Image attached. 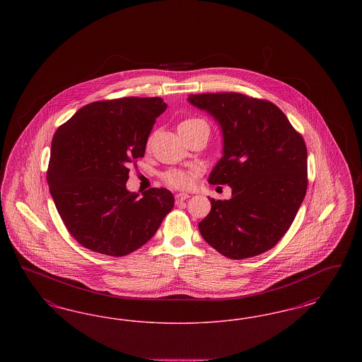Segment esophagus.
<instances>
[{"label":"esophagus","mask_w":362,"mask_h":362,"mask_svg":"<svg viewBox=\"0 0 362 362\" xmlns=\"http://www.w3.org/2000/svg\"><path fill=\"white\" fill-rule=\"evenodd\" d=\"M175 198H176V202H182V201L189 198V194H186V192H179V194L175 195Z\"/></svg>","instance_id":"obj_1"}]
</instances>
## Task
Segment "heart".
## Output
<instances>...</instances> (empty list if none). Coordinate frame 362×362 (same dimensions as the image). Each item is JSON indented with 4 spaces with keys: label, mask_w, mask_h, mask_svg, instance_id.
Segmentation results:
<instances>
[{
    "label": "heart",
    "mask_w": 362,
    "mask_h": 362,
    "mask_svg": "<svg viewBox=\"0 0 362 362\" xmlns=\"http://www.w3.org/2000/svg\"><path fill=\"white\" fill-rule=\"evenodd\" d=\"M205 124L207 126L206 122L201 118H194L189 117L179 123V132L180 130H187V129H192L197 126ZM163 179L167 185H170L171 187L175 189H189V186L192 185L194 180V173L191 171H183V170H170L163 173Z\"/></svg>",
    "instance_id": "b5f03b06"
}]
</instances>
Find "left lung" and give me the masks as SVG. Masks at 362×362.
Returning <instances> with one entry per match:
<instances>
[{"instance_id":"obj_1","label":"left lung","mask_w":362,"mask_h":362,"mask_svg":"<svg viewBox=\"0 0 362 362\" xmlns=\"http://www.w3.org/2000/svg\"><path fill=\"white\" fill-rule=\"evenodd\" d=\"M220 123L224 156L209 176L230 199L209 198L198 224L207 244L230 259L257 257L291 228L308 186L307 146L276 104L238 92L189 95Z\"/></svg>"}]
</instances>
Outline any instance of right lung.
Listing matches in <instances>:
<instances>
[{
  "label": "right lung",
  "mask_w": 362,
  "mask_h": 362,
  "mask_svg": "<svg viewBox=\"0 0 362 362\" xmlns=\"http://www.w3.org/2000/svg\"><path fill=\"white\" fill-rule=\"evenodd\" d=\"M161 98L86 104L55 132L47 183L70 235L83 247L124 257L153 238L175 199L167 189H126L129 165L144 157Z\"/></svg>",
  "instance_id": "right-lung-1"
}]
</instances>
